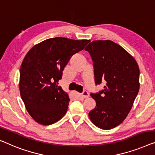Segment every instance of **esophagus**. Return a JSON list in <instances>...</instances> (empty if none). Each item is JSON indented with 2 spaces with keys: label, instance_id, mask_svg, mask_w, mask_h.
<instances>
[{
  "label": "esophagus",
  "instance_id": "34e87169",
  "mask_svg": "<svg viewBox=\"0 0 155 155\" xmlns=\"http://www.w3.org/2000/svg\"><path fill=\"white\" fill-rule=\"evenodd\" d=\"M81 97H82L83 98H87V97H89L88 92H87L86 91H84L81 93Z\"/></svg>",
  "mask_w": 155,
  "mask_h": 155
}]
</instances>
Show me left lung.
<instances>
[{
	"mask_svg": "<svg viewBox=\"0 0 155 155\" xmlns=\"http://www.w3.org/2000/svg\"><path fill=\"white\" fill-rule=\"evenodd\" d=\"M93 61L95 84L104 90L91 95L96 107L89 112L97 127L110 129L127 116L139 91V68L132 55L110 40H95L85 48Z\"/></svg>",
	"mask_w": 155,
	"mask_h": 155,
	"instance_id": "1",
	"label": "left lung"
}]
</instances>
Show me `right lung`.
<instances>
[{
	"mask_svg": "<svg viewBox=\"0 0 155 155\" xmlns=\"http://www.w3.org/2000/svg\"><path fill=\"white\" fill-rule=\"evenodd\" d=\"M90 41L57 37L35 45L27 53L18 85L27 111L38 123L49 125L65 115L70 100L58 85V81L71 57Z\"/></svg>",
	"mask_w": 155,
	"mask_h": 155,
	"instance_id": "add662e5",
	"label": "right lung"
}]
</instances>
